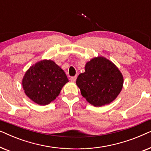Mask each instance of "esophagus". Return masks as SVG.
I'll list each match as a JSON object with an SVG mask.
<instances>
[{
  "label": "esophagus",
  "instance_id": "1",
  "mask_svg": "<svg viewBox=\"0 0 151 151\" xmlns=\"http://www.w3.org/2000/svg\"><path fill=\"white\" fill-rule=\"evenodd\" d=\"M76 78H77V76H73V77H71L70 80H71V82H75L76 80Z\"/></svg>",
  "mask_w": 151,
  "mask_h": 151
}]
</instances>
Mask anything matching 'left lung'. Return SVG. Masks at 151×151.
Segmentation results:
<instances>
[{
  "label": "left lung",
  "instance_id": "1",
  "mask_svg": "<svg viewBox=\"0 0 151 151\" xmlns=\"http://www.w3.org/2000/svg\"><path fill=\"white\" fill-rule=\"evenodd\" d=\"M85 71L76 80L82 96L94 106H102L115 100L123 87V75L114 63L98 56L86 63Z\"/></svg>",
  "mask_w": 151,
  "mask_h": 151
}]
</instances>
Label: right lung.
I'll return each instance as SVG.
<instances>
[{
  "mask_svg": "<svg viewBox=\"0 0 151 151\" xmlns=\"http://www.w3.org/2000/svg\"><path fill=\"white\" fill-rule=\"evenodd\" d=\"M69 80L65 71L51 60H42L29 68L22 80L27 96L40 106L49 104L59 96Z\"/></svg>",
  "mask_w": 151,
  "mask_h": 151,
  "instance_id": "add662e5",
  "label": "right lung"
}]
</instances>
